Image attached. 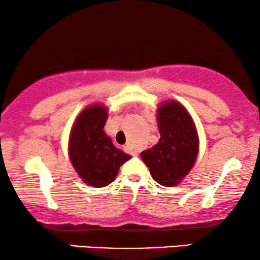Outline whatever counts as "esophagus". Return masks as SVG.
Instances as JSON below:
<instances>
[{
    "label": "esophagus",
    "mask_w": 260,
    "mask_h": 260,
    "mask_svg": "<svg viewBox=\"0 0 260 260\" xmlns=\"http://www.w3.org/2000/svg\"><path fill=\"white\" fill-rule=\"evenodd\" d=\"M124 150H125L126 152H129V154H131V155H134V156L137 155V151L135 150L134 147L131 144H126L125 147H124Z\"/></svg>",
    "instance_id": "obj_1"
}]
</instances>
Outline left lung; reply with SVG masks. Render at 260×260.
Here are the masks:
<instances>
[{"mask_svg": "<svg viewBox=\"0 0 260 260\" xmlns=\"http://www.w3.org/2000/svg\"><path fill=\"white\" fill-rule=\"evenodd\" d=\"M159 141L141 152L156 182L175 187L186 177L197 161L199 137L191 117L183 105L168 101L157 109Z\"/></svg>", "mask_w": 260, "mask_h": 260, "instance_id": "1", "label": "left lung"}]
</instances>
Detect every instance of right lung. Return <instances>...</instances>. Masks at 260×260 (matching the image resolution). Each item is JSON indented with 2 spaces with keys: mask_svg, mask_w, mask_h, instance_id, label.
<instances>
[{
  "mask_svg": "<svg viewBox=\"0 0 260 260\" xmlns=\"http://www.w3.org/2000/svg\"><path fill=\"white\" fill-rule=\"evenodd\" d=\"M106 119L108 109L104 105H90L80 112L70 134L71 163L84 182L95 188L111 183L119 167L131 158L106 136Z\"/></svg>",
  "mask_w": 260,
  "mask_h": 260,
  "instance_id": "add662e5",
  "label": "right lung"
}]
</instances>
